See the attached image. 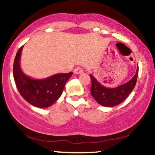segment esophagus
Instances as JSON below:
<instances>
[{
  "mask_svg": "<svg viewBox=\"0 0 155 155\" xmlns=\"http://www.w3.org/2000/svg\"><path fill=\"white\" fill-rule=\"evenodd\" d=\"M83 72V68H81V67H77L75 69H74V73L75 74H81V73Z\"/></svg>",
  "mask_w": 155,
  "mask_h": 155,
  "instance_id": "esophagus-1",
  "label": "esophagus"
}]
</instances>
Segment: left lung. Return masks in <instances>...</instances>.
<instances>
[{
    "label": "left lung",
    "mask_w": 155,
    "mask_h": 155,
    "mask_svg": "<svg viewBox=\"0 0 155 155\" xmlns=\"http://www.w3.org/2000/svg\"><path fill=\"white\" fill-rule=\"evenodd\" d=\"M138 74V66L137 68L136 74L128 82L115 88H107L104 87L92 74H90V76L92 81V87L90 89L91 95L95 100L102 106L108 107L117 106L125 100L132 92L136 86Z\"/></svg>",
    "instance_id": "obj_1"
}]
</instances>
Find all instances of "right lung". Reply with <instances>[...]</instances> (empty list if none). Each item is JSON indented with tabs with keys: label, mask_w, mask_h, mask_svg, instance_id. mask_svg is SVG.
<instances>
[{
	"label": "right lung",
	"mask_w": 155,
	"mask_h": 155,
	"mask_svg": "<svg viewBox=\"0 0 155 155\" xmlns=\"http://www.w3.org/2000/svg\"><path fill=\"white\" fill-rule=\"evenodd\" d=\"M22 47L18 49L14 61L13 74L17 90L30 104L38 108L49 107L60 97L73 72L55 74L44 79H31L25 75L19 65Z\"/></svg>",
	"instance_id": "add662e5"
}]
</instances>
